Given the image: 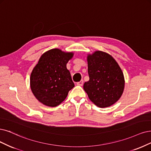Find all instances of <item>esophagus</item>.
<instances>
[{
    "mask_svg": "<svg viewBox=\"0 0 151 151\" xmlns=\"http://www.w3.org/2000/svg\"><path fill=\"white\" fill-rule=\"evenodd\" d=\"M83 80H81L80 81H79V82H78L76 84L78 85H80V86H83Z\"/></svg>",
    "mask_w": 151,
    "mask_h": 151,
    "instance_id": "esophagus-1",
    "label": "esophagus"
}]
</instances>
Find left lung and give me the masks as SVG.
Listing matches in <instances>:
<instances>
[{"label":"left lung","mask_w":151,"mask_h":151,"mask_svg":"<svg viewBox=\"0 0 151 151\" xmlns=\"http://www.w3.org/2000/svg\"><path fill=\"white\" fill-rule=\"evenodd\" d=\"M90 80L83 89L98 107L106 108L121 96L124 88V75L115 60L109 54L97 51L88 56Z\"/></svg>","instance_id":"8db88e82"}]
</instances>
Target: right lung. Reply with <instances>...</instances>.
Instances as JSON below:
<instances>
[{"label":"right lung","instance_id":"right-lung-1","mask_svg":"<svg viewBox=\"0 0 151 151\" xmlns=\"http://www.w3.org/2000/svg\"><path fill=\"white\" fill-rule=\"evenodd\" d=\"M73 53L55 48L44 53L30 75V88L39 101L54 107L62 103L75 86L66 63Z\"/></svg>","mask_w":151,"mask_h":151}]
</instances>
